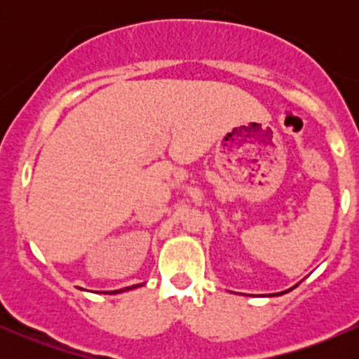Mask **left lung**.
Here are the masks:
<instances>
[{"mask_svg": "<svg viewBox=\"0 0 359 359\" xmlns=\"http://www.w3.org/2000/svg\"><path fill=\"white\" fill-rule=\"evenodd\" d=\"M292 288H295V287H292ZM292 288H288V290H285V292H278V293H271L269 297H273V295H283V293H287V292H290Z\"/></svg>", "mask_w": 359, "mask_h": 359, "instance_id": "8db88e82", "label": "left lung"}]
</instances>
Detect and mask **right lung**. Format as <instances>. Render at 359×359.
<instances>
[{
    "instance_id": "1",
    "label": "right lung",
    "mask_w": 359,
    "mask_h": 359,
    "mask_svg": "<svg viewBox=\"0 0 359 359\" xmlns=\"http://www.w3.org/2000/svg\"><path fill=\"white\" fill-rule=\"evenodd\" d=\"M144 283H140V285H132V287H126V288H121V290H112V292H102V293H121V292H128V290H133V288H139V287H142Z\"/></svg>"
}]
</instances>
